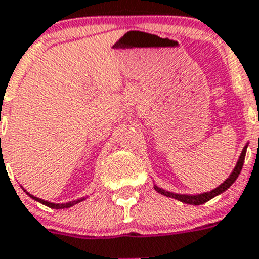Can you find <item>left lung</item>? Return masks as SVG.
<instances>
[{
    "label": "left lung",
    "instance_id": "8db88e82",
    "mask_svg": "<svg viewBox=\"0 0 259 259\" xmlns=\"http://www.w3.org/2000/svg\"><path fill=\"white\" fill-rule=\"evenodd\" d=\"M246 148H248V144L244 147L243 152H241V155H240V157H239V161H237L236 166H235L234 171L230 174V177H228V178L226 179L225 182H223L222 185L218 186L217 188H214V190L210 191V192H204V193H200V195H178V193L169 192V191H165V190H162V188H158L157 186H155V190L157 191L158 193L164 195V196L173 197V199L179 200V201L185 202V204H190V205H201V204H204V202L209 201L210 199L215 197L217 195H221L222 192H225V191L227 190V188L231 187L232 183L236 181L237 177H239V174H240V171H241V169H243L244 160H245Z\"/></svg>",
    "mask_w": 259,
    "mask_h": 259
}]
</instances>
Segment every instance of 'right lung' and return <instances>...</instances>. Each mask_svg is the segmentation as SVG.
Instances as JSON below:
<instances>
[{"instance_id":"obj_1","label":"right lung","mask_w":259,"mask_h":259,"mask_svg":"<svg viewBox=\"0 0 259 259\" xmlns=\"http://www.w3.org/2000/svg\"><path fill=\"white\" fill-rule=\"evenodd\" d=\"M25 192H27V191H25ZM27 195H29V196H31L33 200H36V201H38V202H41V204L46 205V206H49V208H51V209L71 208V206H73L74 204H78V202H81V201H83V200H85V197H81V199L74 200V201H71V202H66V204H54V202H49V201H45V200H42V199H38V197H34L33 195H31V193H28V192H27Z\"/></svg>"}]
</instances>
